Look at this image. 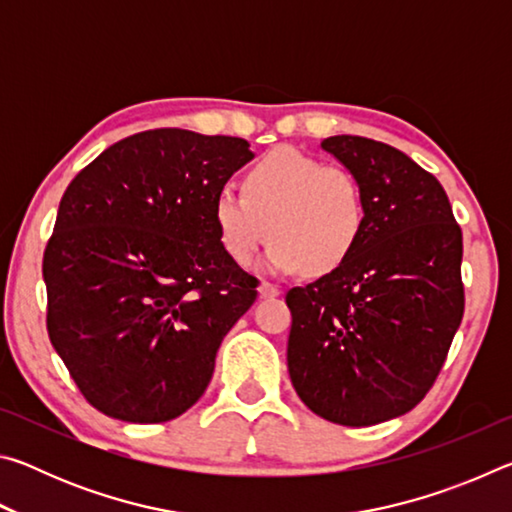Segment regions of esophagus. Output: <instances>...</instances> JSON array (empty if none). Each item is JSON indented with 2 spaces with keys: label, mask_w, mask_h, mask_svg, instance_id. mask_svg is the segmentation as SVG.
<instances>
[{
  "label": "esophagus",
  "mask_w": 512,
  "mask_h": 512,
  "mask_svg": "<svg viewBox=\"0 0 512 512\" xmlns=\"http://www.w3.org/2000/svg\"><path fill=\"white\" fill-rule=\"evenodd\" d=\"M259 296L262 298H275V296H280V287H277V284H273V282H262L259 284Z\"/></svg>",
  "instance_id": "1"
}]
</instances>
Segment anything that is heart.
Wrapping results in <instances>:
<instances>
[{"label": "heart", "instance_id": "obj_1", "mask_svg": "<svg viewBox=\"0 0 512 512\" xmlns=\"http://www.w3.org/2000/svg\"><path fill=\"white\" fill-rule=\"evenodd\" d=\"M244 189L223 185L212 205L216 235L237 264H248L271 230V271L293 273L305 266L309 273H329L352 255L366 228L359 178L289 146L255 162Z\"/></svg>", "mask_w": 512, "mask_h": 512}]
</instances>
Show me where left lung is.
Segmentation results:
<instances>
[{
	"mask_svg": "<svg viewBox=\"0 0 512 512\" xmlns=\"http://www.w3.org/2000/svg\"><path fill=\"white\" fill-rule=\"evenodd\" d=\"M359 178L366 228L345 262L287 293L289 375L311 411L370 427L411 411L463 320V232L436 176L384 142H320Z\"/></svg>",
	"mask_w": 512,
	"mask_h": 512,
	"instance_id": "1",
	"label": "left lung"
}]
</instances>
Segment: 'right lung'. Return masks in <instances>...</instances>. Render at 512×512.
Here are the masks:
<instances>
[{
  "mask_svg": "<svg viewBox=\"0 0 512 512\" xmlns=\"http://www.w3.org/2000/svg\"><path fill=\"white\" fill-rule=\"evenodd\" d=\"M228 135L155 128L108 146L60 198L42 257L47 332L94 409L178 418L205 393L216 350L257 298L225 253L214 196L253 153Z\"/></svg>",
  "mask_w": 512,
  "mask_h": 512,
  "instance_id": "1",
  "label": "right lung"
}]
</instances>
